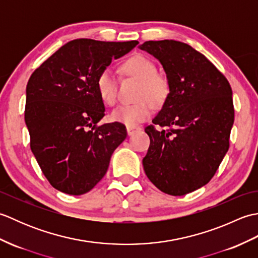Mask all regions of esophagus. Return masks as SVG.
Returning <instances> with one entry per match:
<instances>
[{
	"mask_svg": "<svg viewBox=\"0 0 258 258\" xmlns=\"http://www.w3.org/2000/svg\"><path fill=\"white\" fill-rule=\"evenodd\" d=\"M126 131H127V134L128 136H132L134 135L135 133H138L141 131V127H135V126H128L127 128H126Z\"/></svg>",
	"mask_w": 258,
	"mask_h": 258,
	"instance_id": "esophagus-1",
	"label": "esophagus"
}]
</instances>
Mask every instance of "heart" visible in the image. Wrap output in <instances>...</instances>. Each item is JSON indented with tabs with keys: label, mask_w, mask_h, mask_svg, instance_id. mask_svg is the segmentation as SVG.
Here are the masks:
<instances>
[{
	"label": "heart",
	"mask_w": 258,
	"mask_h": 258,
	"mask_svg": "<svg viewBox=\"0 0 258 258\" xmlns=\"http://www.w3.org/2000/svg\"><path fill=\"white\" fill-rule=\"evenodd\" d=\"M124 72L140 81L135 104L119 105L111 113L113 122L136 126L144 122L152 114L153 106H161L169 95V83L165 76L157 74L155 63L147 56L138 54L123 63ZM96 89L101 100L107 105H114L117 100V79L111 69H104L98 74Z\"/></svg>",
	"instance_id": "b5f03b06"
}]
</instances>
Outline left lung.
Masks as SVG:
<instances>
[{"instance_id":"1","label":"left lung","mask_w":258,"mask_h":258,"mask_svg":"<svg viewBox=\"0 0 258 258\" xmlns=\"http://www.w3.org/2000/svg\"><path fill=\"white\" fill-rule=\"evenodd\" d=\"M162 64L169 95L147 126L151 144L143 158L146 176L163 193L182 196L210 182L229 147L233 93L220 71L202 53L174 40L139 46Z\"/></svg>"}]
</instances>
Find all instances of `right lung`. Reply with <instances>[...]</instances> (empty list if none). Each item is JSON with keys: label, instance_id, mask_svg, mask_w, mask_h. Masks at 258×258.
<instances>
[{"label": "right lung", "instance_id": "1", "mask_svg": "<svg viewBox=\"0 0 258 258\" xmlns=\"http://www.w3.org/2000/svg\"><path fill=\"white\" fill-rule=\"evenodd\" d=\"M138 44L78 38L59 47L31 75L25 105L31 150L57 190L70 195L90 191L126 139L123 124L96 125L105 115L96 80L113 58Z\"/></svg>", "mask_w": 258, "mask_h": 258}]
</instances>
